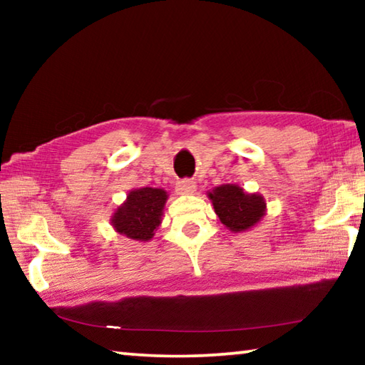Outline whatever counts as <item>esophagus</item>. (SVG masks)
Listing matches in <instances>:
<instances>
[{
    "instance_id": "34e87169",
    "label": "esophagus",
    "mask_w": 365,
    "mask_h": 365,
    "mask_svg": "<svg viewBox=\"0 0 365 365\" xmlns=\"http://www.w3.org/2000/svg\"><path fill=\"white\" fill-rule=\"evenodd\" d=\"M196 188L197 187L193 180H180L175 185V191L178 195H193Z\"/></svg>"
}]
</instances>
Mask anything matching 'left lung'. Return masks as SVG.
<instances>
[{"mask_svg":"<svg viewBox=\"0 0 365 365\" xmlns=\"http://www.w3.org/2000/svg\"><path fill=\"white\" fill-rule=\"evenodd\" d=\"M222 224L233 233H243L255 228L264 219L267 205L262 195L248 193L235 183H227L207 191Z\"/></svg>","mask_w":365,"mask_h":365,"instance_id":"8db88e82","label":"left lung"}]
</instances>
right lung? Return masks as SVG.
<instances>
[{"label": "right lung", "mask_w": 365, "mask_h": 365, "mask_svg": "<svg viewBox=\"0 0 365 365\" xmlns=\"http://www.w3.org/2000/svg\"><path fill=\"white\" fill-rule=\"evenodd\" d=\"M168 191L163 188H133L127 200L114 209L110 225L120 235L135 242H150L163 222Z\"/></svg>", "instance_id": "1"}]
</instances>
